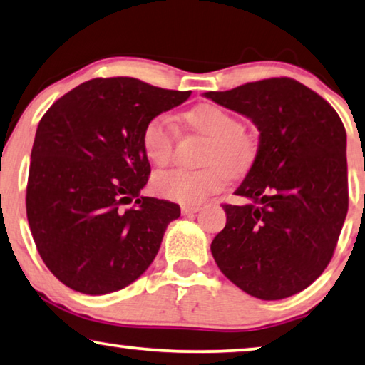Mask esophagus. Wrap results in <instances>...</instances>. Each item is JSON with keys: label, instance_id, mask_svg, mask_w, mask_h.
<instances>
[{"label": "esophagus", "instance_id": "esophagus-1", "mask_svg": "<svg viewBox=\"0 0 365 365\" xmlns=\"http://www.w3.org/2000/svg\"><path fill=\"white\" fill-rule=\"evenodd\" d=\"M197 212H200V207H192V205H183L182 207V213L185 217H188V215H195Z\"/></svg>", "mask_w": 365, "mask_h": 365}]
</instances>
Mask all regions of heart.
<instances>
[{
  "instance_id": "b5f03b06",
  "label": "heart",
  "mask_w": 365,
  "mask_h": 365,
  "mask_svg": "<svg viewBox=\"0 0 365 365\" xmlns=\"http://www.w3.org/2000/svg\"><path fill=\"white\" fill-rule=\"evenodd\" d=\"M187 122L193 130L210 140L203 170L163 172L153 177L152 190L162 198L182 205H200L210 195L220 192L227 183L230 172H240L255 158L253 138L241 130L235 115L223 107L203 104L187 114ZM143 155L152 165L165 167L172 160L175 145V125L168 114H158L147 122L140 137Z\"/></svg>"
}]
</instances>
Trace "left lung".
<instances>
[{
    "label": "left lung",
    "mask_w": 365,
    "mask_h": 365,
    "mask_svg": "<svg viewBox=\"0 0 365 365\" xmlns=\"http://www.w3.org/2000/svg\"><path fill=\"white\" fill-rule=\"evenodd\" d=\"M205 97L248 117L258 152L223 205L227 225L212 255L227 278L264 301L289 297L319 278L347 215L346 129L329 102L301 82L273 78Z\"/></svg>",
    "instance_id": "8db88e82"
}]
</instances>
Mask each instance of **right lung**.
I'll list each match as a JSON object with an SVG mask.
<instances>
[{
    "label": "right lung",
    "mask_w": 365,
    "mask_h": 365,
    "mask_svg": "<svg viewBox=\"0 0 365 365\" xmlns=\"http://www.w3.org/2000/svg\"><path fill=\"white\" fill-rule=\"evenodd\" d=\"M190 94L133 78H97L43 115L31 150L26 213L36 248L61 283L107 294L152 264L180 207L140 195L150 175L140 137L152 117Z\"/></svg>",
    "instance_id": "obj_1"
}]
</instances>
